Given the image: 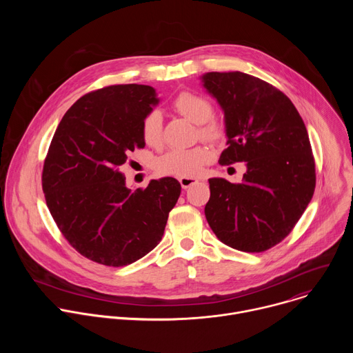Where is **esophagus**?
I'll return each instance as SVG.
<instances>
[{
    "instance_id": "esophagus-1",
    "label": "esophagus",
    "mask_w": 353,
    "mask_h": 353,
    "mask_svg": "<svg viewBox=\"0 0 353 353\" xmlns=\"http://www.w3.org/2000/svg\"><path fill=\"white\" fill-rule=\"evenodd\" d=\"M179 181H180V184H181L183 188H188V187H191L192 184L198 183V180L194 179V177H180Z\"/></svg>"
}]
</instances>
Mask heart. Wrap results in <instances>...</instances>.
Instances as JSON below:
<instances>
[{"instance_id":"1","label":"heart","mask_w":353,"mask_h":353,"mask_svg":"<svg viewBox=\"0 0 353 353\" xmlns=\"http://www.w3.org/2000/svg\"><path fill=\"white\" fill-rule=\"evenodd\" d=\"M173 108L190 121L199 124L198 131L203 138L212 142H219L225 138V123L212 117L214 109L205 96L184 90L173 100ZM141 137L148 146L157 148L162 143L163 125L162 114L158 110H152L143 117L141 123ZM212 159V149L205 145H198L190 149H172L157 159L155 169L163 176L194 177L203 172Z\"/></svg>"}]
</instances>
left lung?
Wrapping results in <instances>:
<instances>
[{"instance_id": "1", "label": "left lung", "mask_w": 353, "mask_h": 353, "mask_svg": "<svg viewBox=\"0 0 353 353\" xmlns=\"http://www.w3.org/2000/svg\"><path fill=\"white\" fill-rule=\"evenodd\" d=\"M203 82L225 113L228 148L219 163L247 166L240 184L210 179L205 218L226 245L261 253L292 232L314 194L306 125L290 99L260 78L208 72Z\"/></svg>"}]
</instances>
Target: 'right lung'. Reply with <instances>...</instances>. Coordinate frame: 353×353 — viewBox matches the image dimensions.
Wrapping results in <instances>:
<instances>
[{
	"instance_id": "add662e5",
	"label": "right lung",
	"mask_w": 353,
	"mask_h": 353,
	"mask_svg": "<svg viewBox=\"0 0 353 353\" xmlns=\"http://www.w3.org/2000/svg\"><path fill=\"white\" fill-rule=\"evenodd\" d=\"M148 85H110L79 97L67 110L44 159L41 187L60 232L79 254L124 267L162 240L181 192L173 177L131 191L120 166L135 149L143 117L158 105Z\"/></svg>"
}]
</instances>
